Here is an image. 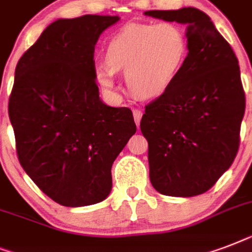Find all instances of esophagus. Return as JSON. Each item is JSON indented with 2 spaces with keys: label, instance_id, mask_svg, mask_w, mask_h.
<instances>
[{
  "label": "esophagus",
  "instance_id": "esophagus-1",
  "mask_svg": "<svg viewBox=\"0 0 252 252\" xmlns=\"http://www.w3.org/2000/svg\"><path fill=\"white\" fill-rule=\"evenodd\" d=\"M133 118H134V123H136V126H140V120H141L142 118V112L140 110H137V108H134L133 110Z\"/></svg>",
  "mask_w": 252,
  "mask_h": 252
}]
</instances>
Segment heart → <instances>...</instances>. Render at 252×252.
Here are the masks:
<instances>
[{
  "label": "heart",
  "instance_id": "obj_1",
  "mask_svg": "<svg viewBox=\"0 0 252 252\" xmlns=\"http://www.w3.org/2000/svg\"><path fill=\"white\" fill-rule=\"evenodd\" d=\"M187 56V35L179 25L170 21L132 23L108 40L107 65H98L95 77L112 93L115 72L126 70L128 89L140 98H153L175 82Z\"/></svg>",
  "mask_w": 252,
  "mask_h": 252
}]
</instances>
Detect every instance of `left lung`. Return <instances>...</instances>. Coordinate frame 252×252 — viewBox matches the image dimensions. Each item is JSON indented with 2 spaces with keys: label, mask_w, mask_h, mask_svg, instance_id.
<instances>
[{
  "label": "left lung",
  "mask_w": 252,
  "mask_h": 252,
  "mask_svg": "<svg viewBox=\"0 0 252 252\" xmlns=\"http://www.w3.org/2000/svg\"><path fill=\"white\" fill-rule=\"evenodd\" d=\"M146 15L187 25L188 56L175 82L145 106L149 176L159 193L201 195L230 167L246 98L238 59L207 14L195 7Z\"/></svg>",
  "instance_id": "obj_1"
}]
</instances>
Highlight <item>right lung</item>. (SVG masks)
<instances>
[{
    "instance_id": "obj_1",
    "label": "right lung",
    "mask_w": 252,
    "mask_h": 252,
    "mask_svg": "<svg viewBox=\"0 0 252 252\" xmlns=\"http://www.w3.org/2000/svg\"><path fill=\"white\" fill-rule=\"evenodd\" d=\"M118 15L57 19L19 59L9 98L18 159L33 183L64 207L100 203L111 167L134 133L128 107L99 98L94 49Z\"/></svg>"
}]
</instances>
